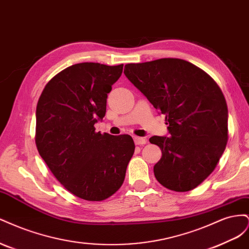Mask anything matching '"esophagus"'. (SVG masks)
Listing matches in <instances>:
<instances>
[{
	"instance_id": "34e87169",
	"label": "esophagus",
	"mask_w": 249,
	"mask_h": 249,
	"mask_svg": "<svg viewBox=\"0 0 249 249\" xmlns=\"http://www.w3.org/2000/svg\"><path fill=\"white\" fill-rule=\"evenodd\" d=\"M134 141H135V143H136L137 145H143V144H146V142H147V140H146L145 138H143V137H138V136H135V137H134Z\"/></svg>"
}]
</instances>
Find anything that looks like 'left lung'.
Masks as SVG:
<instances>
[{
    "label": "left lung",
    "mask_w": 249,
    "mask_h": 249,
    "mask_svg": "<svg viewBox=\"0 0 249 249\" xmlns=\"http://www.w3.org/2000/svg\"><path fill=\"white\" fill-rule=\"evenodd\" d=\"M124 74L169 124L171 136L149 138L162 150L154 166L157 180L177 192L196 188L227 146L228 106L220 87L199 67L177 58L125 64Z\"/></svg>",
    "instance_id": "8db88e82"
}]
</instances>
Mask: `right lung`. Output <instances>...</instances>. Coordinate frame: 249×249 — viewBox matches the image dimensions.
Listing matches in <instances>:
<instances>
[{
    "mask_svg": "<svg viewBox=\"0 0 249 249\" xmlns=\"http://www.w3.org/2000/svg\"><path fill=\"white\" fill-rule=\"evenodd\" d=\"M124 64L84 62L52 78L37 103L35 143L40 157L67 191L89 201L122 187L135 144L129 135L95 132L106 114L112 85Z\"/></svg>",
    "mask_w": 249,
    "mask_h": 249,
    "instance_id": "add662e5",
    "label": "right lung"
}]
</instances>
